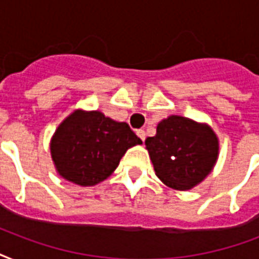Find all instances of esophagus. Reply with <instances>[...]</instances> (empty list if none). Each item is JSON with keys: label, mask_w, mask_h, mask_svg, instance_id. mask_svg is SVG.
<instances>
[{"label": "esophagus", "mask_w": 259, "mask_h": 259, "mask_svg": "<svg viewBox=\"0 0 259 259\" xmlns=\"http://www.w3.org/2000/svg\"><path fill=\"white\" fill-rule=\"evenodd\" d=\"M137 136L140 138H141L142 141H145V138H146V134H145V132H144V130H137Z\"/></svg>", "instance_id": "esophagus-1"}]
</instances>
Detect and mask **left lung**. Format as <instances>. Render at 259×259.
Wrapping results in <instances>:
<instances>
[{"mask_svg":"<svg viewBox=\"0 0 259 259\" xmlns=\"http://www.w3.org/2000/svg\"><path fill=\"white\" fill-rule=\"evenodd\" d=\"M145 145L156 176L177 191L200 184L219 157V140L212 127L181 115L158 122L156 136L146 138Z\"/></svg>","mask_w":259,"mask_h":259,"instance_id":"left-lung-1","label":"left lung"}]
</instances>
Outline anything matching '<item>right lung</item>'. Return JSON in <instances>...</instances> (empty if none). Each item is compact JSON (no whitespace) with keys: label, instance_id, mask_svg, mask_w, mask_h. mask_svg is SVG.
<instances>
[{"label":"right lung","instance_id":"obj_1","mask_svg":"<svg viewBox=\"0 0 259 259\" xmlns=\"http://www.w3.org/2000/svg\"><path fill=\"white\" fill-rule=\"evenodd\" d=\"M142 141L126 122L98 110L78 109L62 121L51 138V157L64 180L93 187L117 169L122 156Z\"/></svg>","mask_w":259,"mask_h":259}]
</instances>
